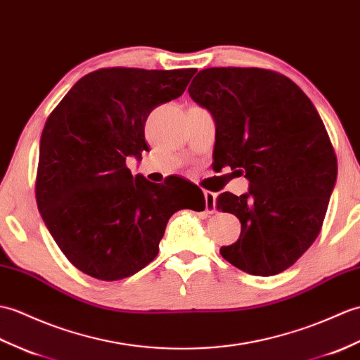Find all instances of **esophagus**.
<instances>
[{"instance_id": "esophagus-1", "label": "esophagus", "mask_w": 360, "mask_h": 360, "mask_svg": "<svg viewBox=\"0 0 360 360\" xmlns=\"http://www.w3.org/2000/svg\"><path fill=\"white\" fill-rule=\"evenodd\" d=\"M204 198H205V212L208 214L214 213V210H216V195L213 193V191L205 190L204 191Z\"/></svg>"}]
</instances>
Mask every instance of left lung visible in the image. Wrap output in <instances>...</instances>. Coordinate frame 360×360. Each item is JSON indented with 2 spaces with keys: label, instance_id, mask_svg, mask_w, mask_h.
Wrapping results in <instances>:
<instances>
[{
  "label": "left lung",
  "instance_id": "1",
  "mask_svg": "<svg viewBox=\"0 0 360 360\" xmlns=\"http://www.w3.org/2000/svg\"><path fill=\"white\" fill-rule=\"evenodd\" d=\"M188 94L214 118L213 160L250 181L248 193L216 200L240 221L222 257L248 274L282 273L321 233L338 176L319 113L290 78L257 67L204 69Z\"/></svg>",
  "mask_w": 360,
  "mask_h": 360
}]
</instances>
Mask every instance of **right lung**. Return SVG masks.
<instances>
[{"label": "right lung", "instance_id": "1", "mask_svg": "<svg viewBox=\"0 0 360 360\" xmlns=\"http://www.w3.org/2000/svg\"><path fill=\"white\" fill-rule=\"evenodd\" d=\"M196 69L107 67L82 77L49 115L39 142L35 196L56 245L72 265L99 281H121L160 252L182 193L205 208L198 186L133 178L127 156L148 150L150 112L176 99ZM190 208V207H186Z\"/></svg>", "mask_w": 360, "mask_h": 360}]
</instances>
